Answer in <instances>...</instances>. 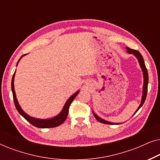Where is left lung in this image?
<instances>
[{"instance_id":"obj_1","label":"left lung","mask_w":160,"mask_h":160,"mask_svg":"<svg viewBox=\"0 0 160 160\" xmlns=\"http://www.w3.org/2000/svg\"><path fill=\"white\" fill-rule=\"evenodd\" d=\"M126 49H127V52H128V54H133V55H134L135 58H137V60H138V63L140 65V67H141V71H142V72H143V92H142L141 101V103H140V105H139L138 108H137V110L135 111V112L134 113V114H135V113L139 110L140 108H141V107L143 106L144 102H145V100L146 98V94H147V89H148V76L147 69H146V68L145 62H144L143 58V57H142L141 54L138 51H137V50L131 49L129 47H126ZM92 113H93L94 117L96 118V119H97L98 121H99L100 122H101V123L108 124H121V123H117H117H112V122H110L107 121V120H105L103 119H102L101 117H100L99 116H98L97 114H96V113L94 112L93 111H92ZM134 114H133V115H134Z\"/></svg>"}]
</instances>
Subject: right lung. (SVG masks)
<instances>
[{
	"instance_id": "1",
	"label": "right lung",
	"mask_w": 160,
	"mask_h": 160,
	"mask_svg": "<svg viewBox=\"0 0 160 160\" xmlns=\"http://www.w3.org/2000/svg\"><path fill=\"white\" fill-rule=\"evenodd\" d=\"M25 55H26V54H23V55L20 58H19V60H18V62H17V65H18V63L19 61H20L21 59ZM15 73H16V71H15L14 75H13L12 79V93H13V98H14L15 106H16V108L17 109V111H18V112L20 113V114L22 116V117L25 118V119L27 120L28 122H29L30 124H32V125L36 127V128H55V127H58L59 125H60L61 124H62L63 122H65V120L66 119L68 114V109H69L70 105H71L72 102H73L74 98L76 97V95H77L78 93H79L80 91L78 90L77 92H76L73 95H72L71 97H70L67 100V101L65 102L64 106H63L62 111H61L58 115L54 116V117H52V118H48V119H38V118L32 117H31V116L28 115L27 113H25V111L22 110V108L21 106H19L18 100H17L16 93H15L14 84Z\"/></svg>"
}]
</instances>
